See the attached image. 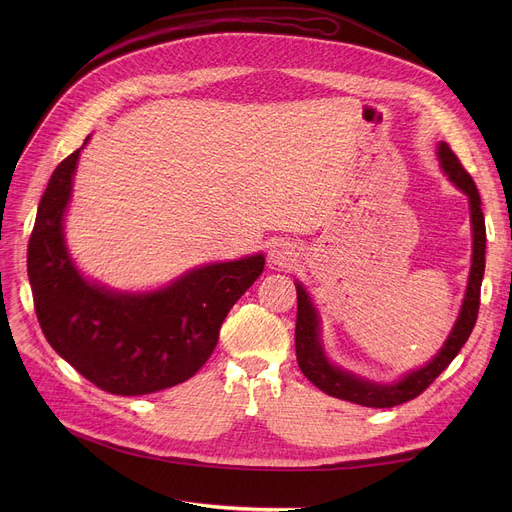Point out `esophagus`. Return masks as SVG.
Here are the masks:
<instances>
[{
  "label": "esophagus",
  "instance_id": "obj_1",
  "mask_svg": "<svg viewBox=\"0 0 512 512\" xmlns=\"http://www.w3.org/2000/svg\"><path fill=\"white\" fill-rule=\"evenodd\" d=\"M267 257H270V263L274 267H288L294 261V257H297V253H294V247L290 242H278V245L270 249V255Z\"/></svg>",
  "mask_w": 512,
  "mask_h": 512
}]
</instances>
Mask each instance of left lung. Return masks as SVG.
<instances>
[{
    "label": "left lung",
    "mask_w": 512,
    "mask_h": 512,
    "mask_svg": "<svg viewBox=\"0 0 512 512\" xmlns=\"http://www.w3.org/2000/svg\"><path fill=\"white\" fill-rule=\"evenodd\" d=\"M438 157L450 180L469 197V209H471L473 257H471L469 284H467L459 319H456V324L450 336L446 338L444 346L440 348V353L425 367L407 373L405 378L394 384H375L359 378V375L351 371H344L328 361L319 338V315L309 299L307 290L301 284H297V330H294L297 361L301 371L305 373V378L313 386H317L319 390H324L334 398L355 402V405H363L371 409H390V407L402 405V402L407 400H413L438 378L456 355H459V351L465 346V342L469 340L475 328L477 313H479L481 280H483V270H486V220H483L477 186L471 174L463 168L461 159L456 157L454 151L448 147V143L438 145Z\"/></svg>",
    "instance_id": "left-lung-1"
}]
</instances>
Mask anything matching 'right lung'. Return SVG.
<instances>
[{"label":"right lung","instance_id":"right-lung-1","mask_svg":"<svg viewBox=\"0 0 512 512\" xmlns=\"http://www.w3.org/2000/svg\"><path fill=\"white\" fill-rule=\"evenodd\" d=\"M80 149L53 170L29 240L26 270L39 326L53 351L105 392L141 396L182 384L211 357L228 311L261 276L265 259L203 265L143 294L89 282L64 242Z\"/></svg>","mask_w":512,"mask_h":512}]
</instances>
